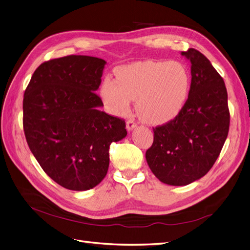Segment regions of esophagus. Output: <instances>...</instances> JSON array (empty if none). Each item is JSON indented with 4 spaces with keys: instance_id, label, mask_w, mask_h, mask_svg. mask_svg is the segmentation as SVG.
<instances>
[{
    "instance_id": "34e87169",
    "label": "esophagus",
    "mask_w": 250,
    "mask_h": 250,
    "mask_svg": "<svg viewBox=\"0 0 250 250\" xmlns=\"http://www.w3.org/2000/svg\"><path fill=\"white\" fill-rule=\"evenodd\" d=\"M136 123L134 122V119H128L126 122V130L128 132H131L132 130H134V128L136 127Z\"/></svg>"
}]
</instances>
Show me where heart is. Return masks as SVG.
<instances>
[{"label":"heart","instance_id":"b5f03b06","mask_svg":"<svg viewBox=\"0 0 250 250\" xmlns=\"http://www.w3.org/2000/svg\"><path fill=\"white\" fill-rule=\"evenodd\" d=\"M190 77L178 62L145 61L116 71V80L106 78L100 95L112 114H125L136 100L137 114L143 122L163 125L176 118L186 106Z\"/></svg>","mask_w":250,"mask_h":250}]
</instances>
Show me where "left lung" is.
<instances>
[{
    "label": "left lung",
    "mask_w": 250,
    "mask_h": 250,
    "mask_svg": "<svg viewBox=\"0 0 250 250\" xmlns=\"http://www.w3.org/2000/svg\"><path fill=\"white\" fill-rule=\"evenodd\" d=\"M181 55L190 62L188 102L176 118L153 128V143L145 154L154 176L174 187L205 176L218 158L229 126L224 79L200 51L189 48Z\"/></svg>",
    "instance_id": "left-lung-1"
}]
</instances>
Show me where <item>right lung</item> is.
I'll use <instances>...</instances> for the list:
<instances>
[{
	"instance_id": "add662e5",
	"label": "right lung",
	"mask_w": 250,
	"mask_h": 250,
	"mask_svg": "<svg viewBox=\"0 0 250 250\" xmlns=\"http://www.w3.org/2000/svg\"><path fill=\"white\" fill-rule=\"evenodd\" d=\"M106 62L69 55L34 72L23 97V131L30 149L62 188L97 187L109 167V147L126 136L125 120L108 115L96 95Z\"/></svg>"
}]
</instances>
